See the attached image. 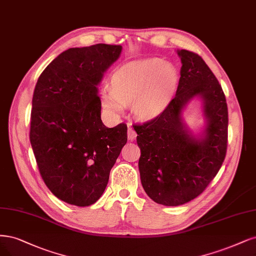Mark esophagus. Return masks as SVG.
Wrapping results in <instances>:
<instances>
[{"label": "esophagus", "mask_w": 256, "mask_h": 256, "mask_svg": "<svg viewBox=\"0 0 256 256\" xmlns=\"http://www.w3.org/2000/svg\"><path fill=\"white\" fill-rule=\"evenodd\" d=\"M128 140H136V132L134 131V129L131 127V125H129L128 126Z\"/></svg>", "instance_id": "obj_1"}]
</instances>
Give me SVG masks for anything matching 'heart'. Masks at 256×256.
<instances>
[{"label":"heart","mask_w":256,"mask_h":256,"mask_svg":"<svg viewBox=\"0 0 256 256\" xmlns=\"http://www.w3.org/2000/svg\"><path fill=\"white\" fill-rule=\"evenodd\" d=\"M178 80L177 68L162 59L134 61L114 72L111 89L100 92V104L109 116L116 118L124 113L126 104H132L138 120H152L170 106Z\"/></svg>","instance_id":"heart-1"}]
</instances>
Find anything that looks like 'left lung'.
Instances as JSON below:
<instances>
[{"label": "left lung", "mask_w": 256, "mask_h": 256, "mask_svg": "<svg viewBox=\"0 0 256 256\" xmlns=\"http://www.w3.org/2000/svg\"><path fill=\"white\" fill-rule=\"evenodd\" d=\"M181 71L177 92L156 118L136 126L140 148L138 170L147 195L158 204L177 206L195 199L222 165L228 142V107L222 86L199 55L177 50ZM195 98L205 126L196 135L182 118Z\"/></svg>", "instance_id": "8db88e82"}]
</instances>
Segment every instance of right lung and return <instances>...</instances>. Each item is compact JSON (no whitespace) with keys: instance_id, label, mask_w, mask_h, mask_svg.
<instances>
[{"instance_id":"add662e5","label":"right lung","mask_w":256,"mask_h":256,"mask_svg":"<svg viewBox=\"0 0 256 256\" xmlns=\"http://www.w3.org/2000/svg\"><path fill=\"white\" fill-rule=\"evenodd\" d=\"M122 46L68 48L42 72L32 96L30 144L44 183L68 204L89 206L108 184L127 126L106 127L98 86Z\"/></svg>"}]
</instances>
